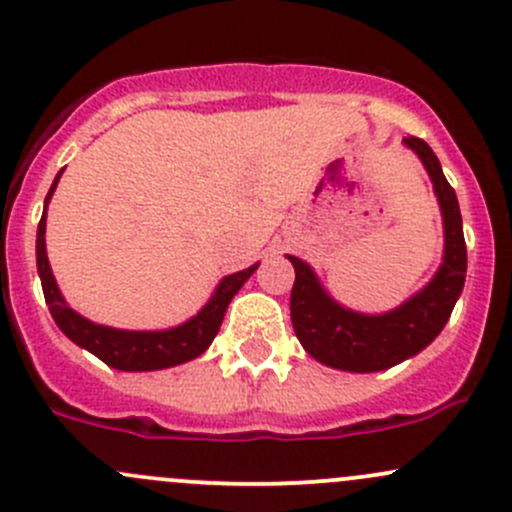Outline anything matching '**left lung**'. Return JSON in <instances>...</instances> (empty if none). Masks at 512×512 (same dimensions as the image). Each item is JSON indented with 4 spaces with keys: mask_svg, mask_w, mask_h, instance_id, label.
<instances>
[{
    "mask_svg": "<svg viewBox=\"0 0 512 512\" xmlns=\"http://www.w3.org/2000/svg\"><path fill=\"white\" fill-rule=\"evenodd\" d=\"M404 142L424 162L444 214V263L424 291L387 315L352 313L325 295L308 263L288 256L295 268L291 291L295 335L310 357L337 370H387L424 350L444 330L466 281V241L456 192L441 172L439 157L424 140L407 135Z\"/></svg>",
    "mask_w": 512,
    "mask_h": 512,
    "instance_id": "obj_1",
    "label": "left lung"
}]
</instances>
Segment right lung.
<instances>
[{
	"instance_id": "right-lung-1",
	"label": "right lung",
	"mask_w": 512,
	"mask_h": 512,
	"mask_svg": "<svg viewBox=\"0 0 512 512\" xmlns=\"http://www.w3.org/2000/svg\"><path fill=\"white\" fill-rule=\"evenodd\" d=\"M63 172V170H61ZM61 172L56 175L54 184H51L49 194H46V204H49L51 194H54L56 184H59ZM46 209L44 217L39 221V231H36V266H39L41 288H44V298L49 303L51 315H54L56 325L63 330V335L71 337L76 345L86 347L88 352L103 360L108 367L125 372H150V370H165V367L182 365V362L194 360L202 355L212 340L219 333V325L224 320L226 308H229L231 298L236 291L244 286L246 278L256 271V266L246 268V271L226 276L219 283L217 293L212 295L207 305L187 320L184 325L172 330H162V333H130V330H115L105 328V325H96L91 320L81 318L76 310L68 308L63 303L59 286L51 273L49 258H46Z\"/></svg>"
}]
</instances>
